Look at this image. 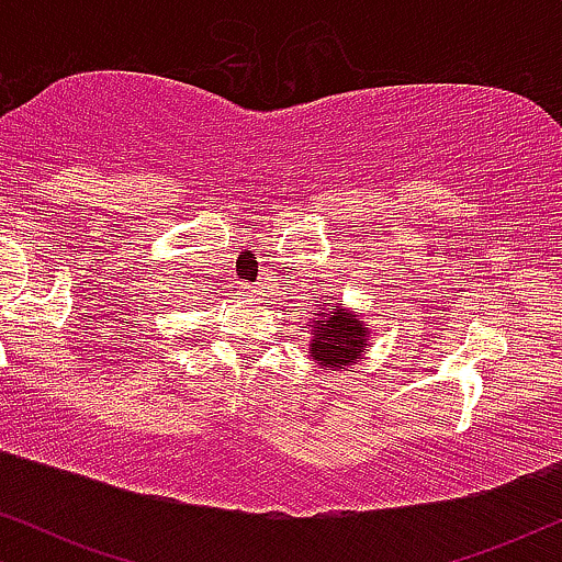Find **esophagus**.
<instances>
[{
    "label": "esophagus",
    "mask_w": 562,
    "mask_h": 562,
    "mask_svg": "<svg viewBox=\"0 0 562 562\" xmlns=\"http://www.w3.org/2000/svg\"><path fill=\"white\" fill-rule=\"evenodd\" d=\"M248 293H250V295H259L261 290H259V288H250V285H248Z\"/></svg>",
    "instance_id": "obj_1"
}]
</instances>
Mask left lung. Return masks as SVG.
I'll list each match as a JSON object with an SVG mask.
<instances>
[{
    "mask_svg": "<svg viewBox=\"0 0 562 562\" xmlns=\"http://www.w3.org/2000/svg\"><path fill=\"white\" fill-rule=\"evenodd\" d=\"M333 299V295H325ZM319 312L314 314L308 325V357L317 362L322 370H348L359 364L364 353L370 351L372 327L364 325L362 314L351 312L346 303L333 301V306L325 301H317Z\"/></svg>",
    "mask_w": 562,
    "mask_h": 562,
    "instance_id": "obj_1",
    "label": "left lung"
}]
</instances>
